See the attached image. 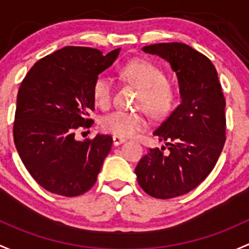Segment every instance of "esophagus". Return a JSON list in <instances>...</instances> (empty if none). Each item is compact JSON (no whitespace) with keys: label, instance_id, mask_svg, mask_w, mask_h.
Returning <instances> with one entry per match:
<instances>
[{"label":"esophagus","instance_id":"obj_1","mask_svg":"<svg viewBox=\"0 0 249 249\" xmlns=\"http://www.w3.org/2000/svg\"><path fill=\"white\" fill-rule=\"evenodd\" d=\"M112 142H114V145L115 146H117V145H120V143L124 142H125V138L119 137V135H114V137H112Z\"/></svg>","mask_w":249,"mask_h":249}]
</instances>
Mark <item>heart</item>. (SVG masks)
Instances as JSON below:
<instances>
[{"label": "heart", "mask_w": 249, "mask_h": 249, "mask_svg": "<svg viewBox=\"0 0 249 249\" xmlns=\"http://www.w3.org/2000/svg\"><path fill=\"white\" fill-rule=\"evenodd\" d=\"M122 76L134 84L140 91L137 107L145 110L153 119H163L173 110L176 101V89L166 80L165 73L147 60H133L122 68ZM96 106L109 109L114 99V85L106 75H99L92 87ZM102 128L119 137H134L147 125L143 112L117 110L102 119Z\"/></svg>", "instance_id": "b5f03b06"}]
</instances>
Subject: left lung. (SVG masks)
<instances>
[{
	"label": "left lung",
	"instance_id": "obj_1",
	"mask_svg": "<svg viewBox=\"0 0 249 249\" xmlns=\"http://www.w3.org/2000/svg\"><path fill=\"white\" fill-rule=\"evenodd\" d=\"M142 50L170 63L178 74L181 104L153 132L168 148H150L135 174L148 196L176 198L198 187L218 160L227 139L225 98L216 68L196 49L175 42Z\"/></svg>",
	"mask_w": 249,
	"mask_h": 249
}]
</instances>
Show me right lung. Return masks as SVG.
<instances>
[{"label":"right lung","mask_w":249,"mask_h":249,"mask_svg":"<svg viewBox=\"0 0 249 249\" xmlns=\"http://www.w3.org/2000/svg\"><path fill=\"white\" fill-rule=\"evenodd\" d=\"M119 53L60 49L36 62L19 87L15 147L31 176L51 193L81 196L96 183L112 138L97 134L78 142L75 133L93 124V83Z\"/></svg>","instance_id":"right-lung-1"}]
</instances>
